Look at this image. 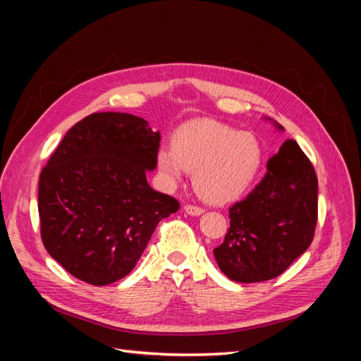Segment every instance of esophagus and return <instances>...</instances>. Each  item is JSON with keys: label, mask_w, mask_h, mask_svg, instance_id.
<instances>
[{"label": "esophagus", "mask_w": 361, "mask_h": 361, "mask_svg": "<svg viewBox=\"0 0 361 361\" xmlns=\"http://www.w3.org/2000/svg\"><path fill=\"white\" fill-rule=\"evenodd\" d=\"M183 209L190 215H202L204 212V209L202 206H195V204H185Z\"/></svg>", "instance_id": "esophagus-1"}]
</instances>
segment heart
I'll return each mask as SVG.
<instances>
[{
  "label": "heart",
  "instance_id": "b5f03b06",
  "mask_svg": "<svg viewBox=\"0 0 361 361\" xmlns=\"http://www.w3.org/2000/svg\"><path fill=\"white\" fill-rule=\"evenodd\" d=\"M264 162L257 138L212 120L183 125L173 135V147L158 152V167L170 183L194 171V187L203 199L226 203L255 182Z\"/></svg>",
  "mask_w": 361,
  "mask_h": 361
}]
</instances>
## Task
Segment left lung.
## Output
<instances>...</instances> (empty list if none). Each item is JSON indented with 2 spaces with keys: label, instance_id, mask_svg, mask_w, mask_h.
<instances>
[{
  "label": "left lung",
  "instance_id": "8db88e82",
  "mask_svg": "<svg viewBox=\"0 0 361 361\" xmlns=\"http://www.w3.org/2000/svg\"><path fill=\"white\" fill-rule=\"evenodd\" d=\"M267 167L257 187L228 209L231 227L214 248L218 267L233 281L280 276L313 241L318 223L313 164L297 141L286 140Z\"/></svg>",
  "mask_w": 361,
  "mask_h": 361
}]
</instances>
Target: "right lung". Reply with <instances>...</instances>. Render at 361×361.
<instances>
[{
    "instance_id": "add662e5",
    "label": "right lung",
    "mask_w": 361,
    "mask_h": 361,
    "mask_svg": "<svg viewBox=\"0 0 361 361\" xmlns=\"http://www.w3.org/2000/svg\"><path fill=\"white\" fill-rule=\"evenodd\" d=\"M159 141L141 117L93 113L68 130L42 169V243L73 277L94 286L123 279L158 223L179 209L146 179Z\"/></svg>"
}]
</instances>
